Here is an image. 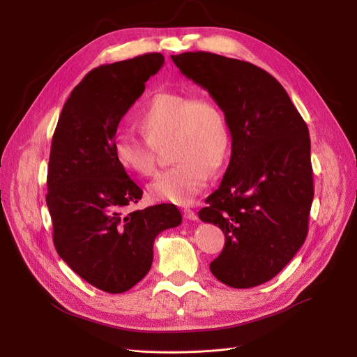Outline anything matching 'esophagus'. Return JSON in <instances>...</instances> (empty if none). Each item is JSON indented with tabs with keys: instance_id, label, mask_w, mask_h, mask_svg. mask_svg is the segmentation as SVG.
Listing matches in <instances>:
<instances>
[{
	"instance_id": "34e87169",
	"label": "esophagus",
	"mask_w": 357,
	"mask_h": 357,
	"mask_svg": "<svg viewBox=\"0 0 357 357\" xmlns=\"http://www.w3.org/2000/svg\"><path fill=\"white\" fill-rule=\"evenodd\" d=\"M183 215H185V218L189 219V220H197L198 219V214L193 211V210H190V208L183 210Z\"/></svg>"
}]
</instances>
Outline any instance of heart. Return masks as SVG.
Here are the masks:
<instances>
[{
  "instance_id": "heart-1",
  "label": "heart",
  "mask_w": 357,
  "mask_h": 357,
  "mask_svg": "<svg viewBox=\"0 0 357 357\" xmlns=\"http://www.w3.org/2000/svg\"><path fill=\"white\" fill-rule=\"evenodd\" d=\"M144 139L123 134L116 138L117 165L138 177L153 176L156 150L168 139L174 162L149 185L153 201L188 205L207 186L210 171H219L229 156L231 129L222 107L211 96L158 92L135 119Z\"/></svg>"
}]
</instances>
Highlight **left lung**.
Segmentation results:
<instances>
[{"mask_svg": "<svg viewBox=\"0 0 357 357\" xmlns=\"http://www.w3.org/2000/svg\"><path fill=\"white\" fill-rule=\"evenodd\" d=\"M171 59L208 91L231 129L229 165L198 213L225 234L210 269L229 287L259 286L282 271L307 238L314 197L307 123L283 86L250 62L210 52Z\"/></svg>", "mask_w": 357, "mask_h": 357, "instance_id": "obj_1", "label": "left lung"}]
</instances>
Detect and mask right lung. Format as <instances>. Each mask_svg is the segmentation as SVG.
<instances>
[{
    "label": "right lung",
    "instance_id": "obj_1",
    "mask_svg": "<svg viewBox=\"0 0 357 357\" xmlns=\"http://www.w3.org/2000/svg\"><path fill=\"white\" fill-rule=\"evenodd\" d=\"M162 63L160 53H146L86 74L63 104L52 138L46 202L53 244L75 274L109 294L143 280L156 236L181 223L174 204L125 214L143 190L113 155L119 122Z\"/></svg>",
    "mask_w": 357,
    "mask_h": 357
}]
</instances>
